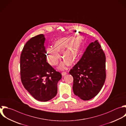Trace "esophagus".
Returning <instances> with one entry per match:
<instances>
[{"mask_svg":"<svg viewBox=\"0 0 126 126\" xmlns=\"http://www.w3.org/2000/svg\"><path fill=\"white\" fill-rule=\"evenodd\" d=\"M67 73L66 72H63L62 73V75L63 76H64V75H65Z\"/></svg>","mask_w":126,"mask_h":126,"instance_id":"34e87169","label":"esophagus"}]
</instances>
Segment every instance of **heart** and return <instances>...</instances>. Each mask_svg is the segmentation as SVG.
<instances>
[{"instance_id": "b5f03b06", "label": "heart", "mask_w": 126, "mask_h": 126, "mask_svg": "<svg viewBox=\"0 0 126 126\" xmlns=\"http://www.w3.org/2000/svg\"><path fill=\"white\" fill-rule=\"evenodd\" d=\"M82 39L81 37L73 39L72 37H64L55 42L53 47L45 49V53L47 62L52 65H57L61 58L59 53L63 52L64 62L59 68L63 69L65 65H72L78 58L81 52Z\"/></svg>"}]
</instances>
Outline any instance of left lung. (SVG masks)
I'll return each mask as SVG.
<instances>
[{"mask_svg": "<svg viewBox=\"0 0 126 126\" xmlns=\"http://www.w3.org/2000/svg\"><path fill=\"white\" fill-rule=\"evenodd\" d=\"M105 55L98 40L86 48L80 61L69 71L73 77L74 94L84 100L96 95L106 78Z\"/></svg>", "mask_w": 126, "mask_h": 126, "instance_id": "obj_1", "label": "left lung"}]
</instances>
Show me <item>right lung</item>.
Instances as JSON below:
<instances>
[{
	"mask_svg": "<svg viewBox=\"0 0 126 126\" xmlns=\"http://www.w3.org/2000/svg\"><path fill=\"white\" fill-rule=\"evenodd\" d=\"M45 38L39 34L25 44L20 57L21 78L25 88L36 99L47 101L54 97L62 74L47 62L44 45Z\"/></svg>",
	"mask_w": 126,
	"mask_h": 126,
	"instance_id": "obj_1",
	"label": "right lung"
}]
</instances>
